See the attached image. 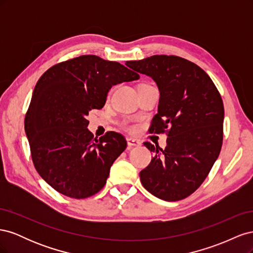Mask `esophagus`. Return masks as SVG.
Masks as SVG:
<instances>
[{"label": "esophagus", "instance_id": "1", "mask_svg": "<svg viewBox=\"0 0 253 253\" xmlns=\"http://www.w3.org/2000/svg\"><path fill=\"white\" fill-rule=\"evenodd\" d=\"M126 141H127L128 147H139V145L141 144V142L139 140L134 139V138H126Z\"/></svg>", "mask_w": 253, "mask_h": 253}]
</instances>
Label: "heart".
Instances as JSON below:
<instances>
[{
    "mask_svg": "<svg viewBox=\"0 0 253 253\" xmlns=\"http://www.w3.org/2000/svg\"><path fill=\"white\" fill-rule=\"evenodd\" d=\"M121 126H124L125 128H126V129H132V128H133L131 126L128 125L127 121H122V122H121Z\"/></svg>",
    "mask_w": 253,
    "mask_h": 253,
    "instance_id": "obj_1",
    "label": "heart"
}]
</instances>
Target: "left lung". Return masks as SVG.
<instances>
[{
    "mask_svg": "<svg viewBox=\"0 0 253 253\" xmlns=\"http://www.w3.org/2000/svg\"><path fill=\"white\" fill-rule=\"evenodd\" d=\"M126 64L157 83L158 113L149 131L168 135L164 150L144 142L154 157L139 174L142 186L160 200H183L201 187L219 155L224 135L219 91L200 66L177 56L156 55Z\"/></svg>",
    "mask_w": 253,
    "mask_h": 253,
    "instance_id": "left-lung-1",
    "label": "left lung"
}]
</instances>
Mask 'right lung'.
Returning a JSON list of instances; mask_svg holds the SVG:
<instances>
[{"instance_id": "obj_1", "label": "right lung", "mask_w": 253, "mask_h": 253, "mask_svg": "<svg viewBox=\"0 0 253 253\" xmlns=\"http://www.w3.org/2000/svg\"><path fill=\"white\" fill-rule=\"evenodd\" d=\"M137 79L118 62L84 55L55 64L38 80L25 133L37 172L59 193L82 200L104 187L126 141L116 132L94 138L87 115L103 108L115 84Z\"/></svg>"}]
</instances>
